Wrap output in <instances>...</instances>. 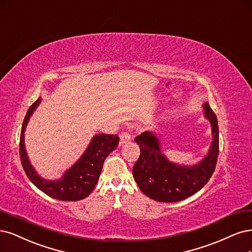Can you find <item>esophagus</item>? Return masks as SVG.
Instances as JSON below:
<instances>
[{
	"label": "esophagus",
	"instance_id": "esophagus-1",
	"mask_svg": "<svg viewBox=\"0 0 252 252\" xmlns=\"http://www.w3.org/2000/svg\"><path fill=\"white\" fill-rule=\"evenodd\" d=\"M131 140V135L128 132H122L120 134V145H124Z\"/></svg>",
	"mask_w": 252,
	"mask_h": 252
}]
</instances>
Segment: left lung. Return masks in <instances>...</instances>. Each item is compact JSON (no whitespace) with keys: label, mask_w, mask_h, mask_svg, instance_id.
<instances>
[{"label":"left lung","mask_w":252,"mask_h":252,"mask_svg":"<svg viewBox=\"0 0 252 252\" xmlns=\"http://www.w3.org/2000/svg\"><path fill=\"white\" fill-rule=\"evenodd\" d=\"M203 116L212 127V144L204 158L192 166L171 161L161 149L160 135L145 131L134 138L141 154L132 175L142 192L159 202H177L194 195L210 180L219 154L218 120L210 107L202 104Z\"/></svg>","instance_id":"1"}]
</instances>
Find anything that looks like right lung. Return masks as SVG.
I'll use <instances>...</instances> for the list:
<instances>
[{
	"label": "right lung",
	"instance_id": "add662e5",
	"mask_svg": "<svg viewBox=\"0 0 252 252\" xmlns=\"http://www.w3.org/2000/svg\"><path fill=\"white\" fill-rule=\"evenodd\" d=\"M41 102L39 97L27 111L22 126L20 156L22 166L30 181L48 196L62 201H77L88 197L99 180L105 158L119 145L118 134H96L92 137L88 148L71 168L56 180L41 177L31 164L25 148V130L33 112Z\"/></svg>",
	"mask_w": 252,
	"mask_h": 252
}]
</instances>
